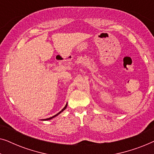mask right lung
Segmentation results:
<instances>
[{"label":"right lung","instance_id":"1","mask_svg":"<svg viewBox=\"0 0 154 154\" xmlns=\"http://www.w3.org/2000/svg\"><path fill=\"white\" fill-rule=\"evenodd\" d=\"M66 106H67V104H66V106H65L64 107V108H63V109H62V111H60V112H59L58 113H57V114H56V115H54V116H52V117H50V118H49V119H45V121H47V120H50V119H53V118H54V117H55V116H57V115H59V114H60V113H62L63 111H64V110H65V109H66Z\"/></svg>","mask_w":154,"mask_h":154}]
</instances>
